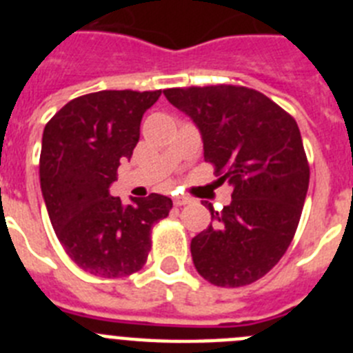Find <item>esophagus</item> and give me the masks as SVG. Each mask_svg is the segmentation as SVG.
<instances>
[{
    "label": "esophagus",
    "mask_w": 353,
    "mask_h": 353,
    "mask_svg": "<svg viewBox=\"0 0 353 353\" xmlns=\"http://www.w3.org/2000/svg\"><path fill=\"white\" fill-rule=\"evenodd\" d=\"M173 203L174 207H183V205L191 203V198H187V196H174Z\"/></svg>",
    "instance_id": "1"
}]
</instances>
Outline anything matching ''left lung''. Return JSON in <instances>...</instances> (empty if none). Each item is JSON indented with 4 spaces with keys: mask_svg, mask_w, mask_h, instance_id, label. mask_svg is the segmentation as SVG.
I'll return each mask as SVG.
<instances>
[{
    "mask_svg": "<svg viewBox=\"0 0 353 353\" xmlns=\"http://www.w3.org/2000/svg\"><path fill=\"white\" fill-rule=\"evenodd\" d=\"M201 130L205 162L233 185L232 203L192 239L196 270L221 288L258 281L281 260L310 185L297 121L258 90L212 84L164 90Z\"/></svg>",
    "mask_w": 353,
    "mask_h": 353,
    "instance_id": "8db88e82",
    "label": "left lung"
}]
</instances>
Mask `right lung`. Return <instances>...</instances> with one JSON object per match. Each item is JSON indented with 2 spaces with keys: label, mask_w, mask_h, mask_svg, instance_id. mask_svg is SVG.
<instances>
[{
  "label": "right lung",
  "mask_w": 353,
  "mask_h": 353,
  "mask_svg": "<svg viewBox=\"0 0 353 353\" xmlns=\"http://www.w3.org/2000/svg\"><path fill=\"white\" fill-rule=\"evenodd\" d=\"M162 90H104L72 99L48 121L40 187L54 233L70 260L93 276H130L146 263L152 228L173 201L150 194L121 205L109 196L121 159L132 157L139 125Z\"/></svg>",
  "instance_id": "obj_1"
}]
</instances>
